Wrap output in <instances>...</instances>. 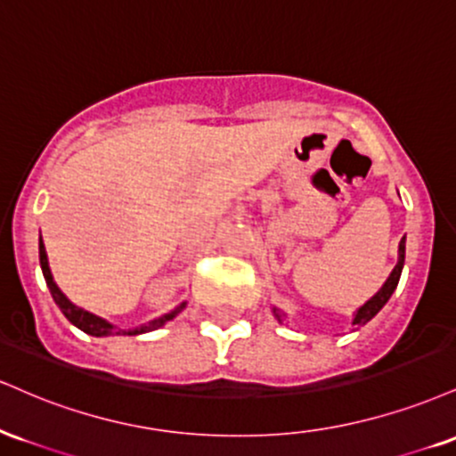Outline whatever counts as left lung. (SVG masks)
<instances>
[{
	"instance_id": "obj_1",
	"label": "left lung",
	"mask_w": 456,
	"mask_h": 456,
	"mask_svg": "<svg viewBox=\"0 0 456 456\" xmlns=\"http://www.w3.org/2000/svg\"><path fill=\"white\" fill-rule=\"evenodd\" d=\"M403 265H405V237L401 239L399 243V258H397V265H395V269L390 271L388 280L384 281V286L379 288V290L373 294L371 298H369L367 303H362L361 307L356 309L354 314H352V326H356V329H361V326H365L369 320H373L376 315L379 314V309L384 307V305L388 303V298L393 297V292L397 290V283H399V277H401V271H403ZM273 312V318L277 320V322L283 324L288 320V314L283 312V309L277 307V305H273L271 307Z\"/></svg>"
}]
</instances>
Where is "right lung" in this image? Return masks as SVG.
<instances>
[{
    "mask_svg": "<svg viewBox=\"0 0 456 456\" xmlns=\"http://www.w3.org/2000/svg\"><path fill=\"white\" fill-rule=\"evenodd\" d=\"M40 266H42V275H45L46 280V286L48 290H51V297L53 301L57 303V307L61 309V314L66 315V318L72 322L77 329L83 330V333H87L91 337H109V335H142V333H151V330H158L159 326H164L166 322H170V320L176 318L183 309L187 307V301L179 303L175 309H170L168 314L159 315V318H153L149 320V322H144L141 326H134V329H119V326H115L109 320L100 318V315L87 312V309L78 307V305H74L69 298L59 290V286L53 280V273H51V266H48V256H46V249H45V243H42V237H40Z\"/></svg>",
    "mask_w": 456,
    "mask_h": 456,
    "instance_id": "right-lung-1",
    "label": "right lung"
}]
</instances>
